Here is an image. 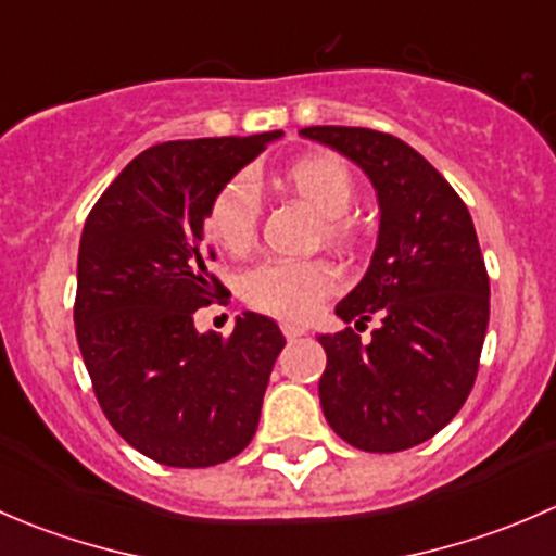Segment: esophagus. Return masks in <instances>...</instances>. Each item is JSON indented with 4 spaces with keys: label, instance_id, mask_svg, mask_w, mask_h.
<instances>
[{
    "label": "esophagus",
    "instance_id": "1",
    "mask_svg": "<svg viewBox=\"0 0 556 556\" xmlns=\"http://www.w3.org/2000/svg\"><path fill=\"white\" fill-rule=\"evenodd\" d=\"M282 333H285V339L293 341V339H299V336H304L306 330L301 328L299 323H282Z\"/></svg>",
    "mask_w": 556,
    "mask_h": 556
}]
</instances>
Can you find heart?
<instances>
[{
  "mask_svg": "<svg viewBox=\"0 0 556 556\" xmlns=\"http://www.w3.org/2000/svg\"><path fill=\"white\" fill-rule=\"evenodd\" d=\"M279 185L299 195L323 217L325 239L352 244L357 223L346 212L355 204V177L333 153H309L295 159L279 174ZM261 226V193L250 177H233L223 185L206 210L210 239L228 255L252 250ZM339 288V268L328 261L266 263L244 279V301L277 317L304 319Z\"/></svg>",
  "mask_w": 556,
  "mask_h": 556,
  "instance_id": "heart-1",
  "label": "heart"
}]
</instances>
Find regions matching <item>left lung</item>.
I'll return each mask as SVG.
<instances>
[{
	"label": "left lung",
	"instance_id": "8db88e82",
	"mask_svg": "<svg viewBox=\"0 0 556 556\" xmlns=\"http://www.w3.org/2000/svg\"><path fill=\"white\" fill-rule=\"evenodd\" d=\"M355 161L379 195L371 266L336 306L358 330L319 336L328 363L319 403L330 428L363 452H403L433 439L463 408L490 323V277L465 201L403 139L355 126L301 128Z\"/></svg>",
	"mask_w": 556,
	"mask_h": 556
}]
</instances>
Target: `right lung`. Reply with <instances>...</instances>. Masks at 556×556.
Wrapping results in <instances>:
<instances>
[{
	"instance_id": "add662e5",
	"label": "right lung",
	"mask_w": 556,
	"mask_h": 556,
	"mask_svg": "<svg viewBox=\"0 0 556 556\" xmlns=\"http://www.w3.org/2000/svg\"><path fill=\"white\" fill-rule=\"evenodd\" d=\"M282 131L153 144L99 195L77 255L75 333L93 392L123 441L172 468L237 457L261 419L285 336L244 312L231 336L193 314L228 293L210 271L206 210Z\"/></svg>"
}]
</instances>
